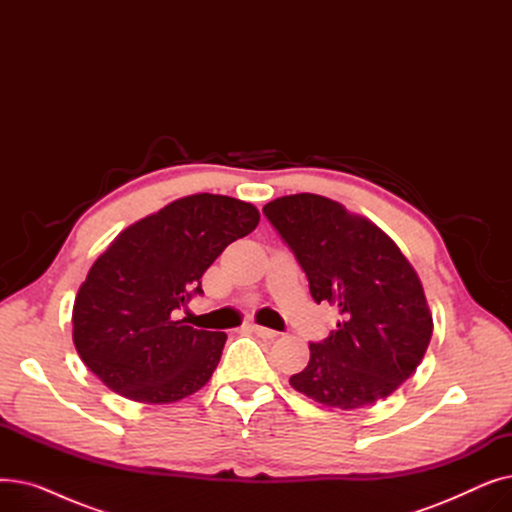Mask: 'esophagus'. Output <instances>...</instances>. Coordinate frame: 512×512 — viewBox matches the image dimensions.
I'll use <instances>...</instances> for the list:
<instances>
[{
  "instance_id": "obj_1",
  "label": "esophagus",
  "mask_w": 512,
  "mask_h": 512,
  "mask_svg": "<svg viewBox=\"0 0 512 512\" xmlns=\"http://www.w3.org/2000/svg\"><path fill=\"white\" fill-rule=\"evenodd\" d=\"M249 328H251V332H255L259 338H265V340H274V338L278 336V332H276V330L263 328V326H257V324H253V326H249Z\"/></svg>"
}]
</instances>
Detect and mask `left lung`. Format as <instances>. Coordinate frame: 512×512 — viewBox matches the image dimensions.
<instances>
[{"label":"left lung","mask_w":512,"mask_h":512,"mask_svg":"<svg viewBox=\"0 0 512 512\" xmlns=\"http://www.w3.org/2000/svg\"><path fill=\"white\" fill-rule=\"evenodd\" d=\"M263 213L303 267L313 301L340 313L336 330L309 344V365L290 386L344 411L390 396L415 373L434 330L413 265L384 230L328 197L288 195Z\"/></svg>","instance_id":"left-lung-1"}]
</instances>
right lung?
I'll return each mask as SVG.
<instances>
[{
	"label": "right lung",
	"instance_id": "obj_1",
	"mask_svg": "<svg viewBox=\"0 0 512 512\" xmlns=\"http://www.w3.org/2000/svg\"><path fill=\"white\" fill-rule=\"evenodd\" d=\"M257 224L255 205L199 193L122 230L74 299L72 340L83 363L107 388L145 405L201 390L228 336L186 326L176 311L203 294L207 267Z\"/></svg>",
	"mask_w": 512,
	"mask_h": 512
}]
</instances>
